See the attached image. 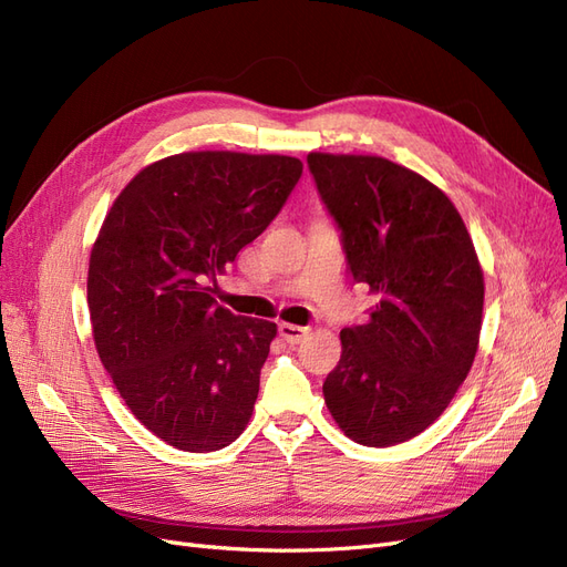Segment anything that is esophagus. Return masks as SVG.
Segmentation results:
<instances>
[{"label": "esophagus", "instance_id": "esophagus-1", "mask_svg": "<svg viewBox=\"0 0 567 567\" xmlns=\"http://www.w3.org/2000/svg\"><path fill=\"white\" fill-rule=\"evenodd\" d=\"M309 333V328H305V326H296V323H286V321H281L279 323V336L288 342V344H298V342H302V338Z\"/></svg>", "mask_w": 567, "mask_h": 567}]
</instances>
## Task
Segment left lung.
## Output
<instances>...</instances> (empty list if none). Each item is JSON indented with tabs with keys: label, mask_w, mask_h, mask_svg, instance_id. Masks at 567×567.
Instances as JSON below:
<instances>
[{
	"label": "left lung",
	"mask_w": 567,
	"mask_h": 567,
	"mask_svg": "<svg viewBox=\"0 0 567 567\" xmlns=\"http://www.w3.org/2000/svg\"><path fill=\"white\" fill-rule=\"evenodd\" d=\"M323 204L342 229L357 284L378 302L342 328L323 399L344 436L370 447L422 434L474 365L483 269L447 194L375 154L309 152Z\"/></svg>",
	"instance_id": "obj_1"
}]
</instances>
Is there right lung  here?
Instances as JSON below:
<instances>
[{"label": "right lung", "mask_w": 567, "mask_h": 567, "mask_svg": "<svg viewBox=\"0 0 567 567\" xmlns=\"http://www.w3.org/2000/svg\"><path fill=\"white\" fill-rule=\"evenodd\" d=\"M300 175L286 154H171L133 175L93 241L97 357L135 420L178 451H220L252 415L277 323L231 315L204 281L260 237Z\"/></svg>", "instance_id": "obj_1"}]
</instances>
